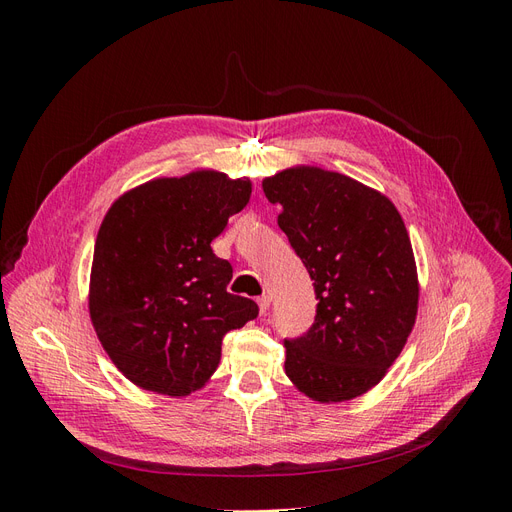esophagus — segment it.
Masks as SVG:
<instances>
[{
	"mask_svg": "<svg viewBox=\"0 0 512 512\" xmlns=\"http://www.w3.org/2000/svg\"><path fill=\"white\" fill-rule=\"evenodd\" d=\"M269 305H271L269 294H262V297H258V309H260L262 316H265V314L269 312Z\"/></svg>",
	"mask_w": 512,
	"mask_h": 512,
	"instance_id": "34e87169",
	"label": "esophagus"
}]
</instances>
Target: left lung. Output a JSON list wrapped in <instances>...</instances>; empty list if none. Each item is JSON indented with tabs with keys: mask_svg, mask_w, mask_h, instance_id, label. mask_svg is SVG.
Returning <instances> with one entry per match:
<instances>
[{
	"mask_svg": "<svg viewBox=\"0 0 512 512\" xmlns=\"http://www.w3.org/2000/svg\"><path fill=\"white\" fill-rule=\"evenodd\" d=\"M277 224L314 280L316 318L286 337V376L322 404L376 386L404 350L418 305L408 230L380 192L297 166L262 181Z\"/></svg>",
	"mask_w": 512,
	"mask_h": 512,
	"instance_id": "8db88e82",
	"label": "left lung"
}]
</instances>
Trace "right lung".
I'll use <instances>...</instances> for the list:
<instances>
[{
    "label": "right lung",
    "mask_w": 512,
    "mask_h": 512,
    "mask_svg": "<svg viewBox=\"0 0 512 512\" xmlns=\"http://www.w3.org/2000/svg\"><path fill=\"white\" fill-rule=\"evenodd\" d=\"M250 194V179L196 170L138 185L104 215L89 314L117 369L141 389H200L220 365L224 335L258 316L252 299L226 290L232 267L211 250Z\"/></svg>",
    "instance_id": "add662e5"
}]
</instances>
